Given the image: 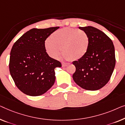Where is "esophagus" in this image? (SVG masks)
<instances>
[{"mask_svg": "<svg viewBox=\"0 0 125 125\" xmlns=\"http://www.w3.org/2000/svg\"><path fill=\"white\" fill-rule=\"evenodd\" d=\"M69 65V64L68 63H62V66H63V67H65V66H67Z\"/></svg>", "mask_w": 125, "mask_h": 125, "instance_id": "1", "label": "esophagus"}]
</instances>
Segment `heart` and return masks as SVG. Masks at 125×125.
Wrapping results in <instances>:
<instances>
[{
  "mask_svg": "<svg viewBox=\"0 0 125 125\" xmlns=\"http://www.w3.org/2000/svg\"><path fill=\"white\" fill-rule=\"evenodd\" d=\"M90 46V37L87 32L77 29L65 28L53 32L51 39H46L44 47L51 57L57 59L61 52L65 59L78 60L84 57Z\"/></svg>",
  "mask_w": 125,
  "mask_h": 125,
  "instance_id": "obj_1",
  "label": "heart"
}]
</instances>
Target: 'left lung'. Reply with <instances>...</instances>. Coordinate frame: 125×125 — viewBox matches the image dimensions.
Listing matches in <instances>:
<instances>
[{
    "label": "left lung",
    "mask_w": 125,
    "mask_h": 125,
    "mask_svg": "<svg viewBox=\"0 0 125 125\" xmlns=\"http://www.w3.org/2000/svg\"><path fill=\"white\" fill-rule=\"evenodd\" d=\"M90 37V46L86 55L73 64L76 68L74 82L83 89L95 91L105 85L111 78L115 64L113 42L101 30L93 26L79 27Z\"/></svg>",
    "instance_id": "obj_1"
}]
</instances>
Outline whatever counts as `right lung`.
Instances as JSON below:
<instances>
[{
  "label": "right lung",
  "mask_w": 125,
  "mask_h": 125,
  "mask_svg": "<svg viewBox=\"0 0 125 125\" xmlns=\"http://www.w3.org/2000/svg\"><path fill=\"white\" fill-rule=\"evenodd\" d=\"M59 28H33L23 34L12 46L9 64L10 74L16 86L26 95H42L55 83V69L61 67V64L48 56L44 43Z\"/></svg>",
  "instance_id": "obj_1"
}]
</instances>
